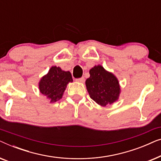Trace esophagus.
<instances>
[{
  "label": "esophagus",
  "instance_id": "obj_1",
  "mask_svg": "<svg viewBox=\"0 0 161 161\" xmlns=\"http://www.w3.org/2000/svg\"><path fill=\"white\" fill-rule=\"evenodd\" d=\"M76 81H78V82H80V83H84L85 82V78H83V77H82V78L76 79Z\"/></svg>",
  "mask_w": 161,
  "mask_h": 161
}]
</instances>
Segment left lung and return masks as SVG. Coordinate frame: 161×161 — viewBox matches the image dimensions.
Returning <instances> with one entry per match:
<instances>
[{"mask_svg":"<svg viewBox=\"0 0 161 161\" xmlns=\"http://www.w3.org/2000/svg\"><path fill=\"white\" fill-rule=\"evenodd\" d=\"M90 77L86 80L90 97L101 106L112 104L119 99L120 86L118 79L101 65L94 66L89 70Z\"/></svg>","mask_w":161,"mask_h":161,"instance_id":"1","label":"left lung"}]
</instances>
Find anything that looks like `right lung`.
Here are the masks:
<instances>
[{
    "instance_id": "add662e5",
    "label": "right lung",
    "mask_w": 161,
    "mask_h": 161,
    "mask_svg": "<svg viewBox=\"0 0 161 161\" xmlns=\"http://www.w3.org/2000/svg\"><path fill=\"white\" fill-rule=\"evenodd\" d=\"M72 75L69 71H64L59 67L53 66L39 83V91L47 97L50 103H55L62 98L66 87L72 82Z\"/></svg>"
}]
</instances>
